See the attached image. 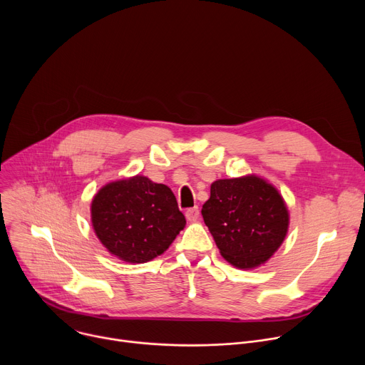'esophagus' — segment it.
I'll return each mask as SVG.
<instances>
[{
  "label": "esophagus",
  "instance_id": "obj_1",
  "mask_svg": "<svg viewBox=\"0 0 365 365\" xmlns=\"http://www.w3.org/2000/svg\"><path fill=\"white\" fill-rule=\"evenodd\" d=\"M186 218H187V221H196L197 218H199V207L197 206H193V207H189V210L186 211Z\"/></svg>",
  "mask_w": 365,
  "mask_h": 365
}]
</instances>
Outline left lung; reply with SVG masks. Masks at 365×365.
Returning a JSON list of instances; mask_svg holds the SVG:
<instances>
[{
    "mask_svg": "<svg viewBox=\"0 0 365 365\" xmlns=\"http://www.w3.org/2000/svg\"><path fill=\"white\" fill-rule=\"evenodd\" d=\"M202 217L221 255L242 270L267 262L283 244L290 221L280 192L255 175L215 180Z\"/></svg>",
    "mask_w": 365,
    "mask_h": 365,
    "instance_id": "left-lung-1",
    "label": "left lung"
}]
</instances>
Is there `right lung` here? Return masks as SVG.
<instances>
[{"instance_id":"obj_1","label":"right lung","mask_w":365,"mask_h":365,"mask_svg":"<svg viewBox=\"0 0 365 365\" xmlns=\"http://www.w3.org/2000/svg\"><path fill=\"white\" fill-rule=\"evenodd\" d=\"M91 221L102 245L133 264L163 254L186 225L172 189L141 175L102 186L91 203Z\"/></svg>"}]
</instances>
